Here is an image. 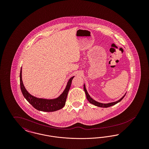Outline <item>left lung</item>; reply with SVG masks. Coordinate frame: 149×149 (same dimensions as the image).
<instances>
[{
  "instance_id": "obj_1",
  "label": "left lung",
  "mask_w": 149,
  "mask_h": 149,
  "mask_svg": "<svg viewBox=\"0 0 149 149\" xmlns=\"http://www.w3.org/2000/svg\"><path fill=\"white\" fill-rule=\"evenodd\" d=\"M84 92H85V94H86V98H87L88 100L89 101V103H91L92 104H94V105L95 106L99 107H103V108H107V107H109L115 105L116 104L118 103V102H120V101H121V100H122V99L125 97V95H126V93L120 99L116 101V102H111V103H99V102H98L95 101V100H94V99H92V98L91 97V96L89 95V94H88V93L86 89L85 84H84Z\"/></svg>"
}]
</instances>
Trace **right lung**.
<instances>
[{
    "instance_id": "1",
    "label": "right lung",
    "mask_w": 149,
    "mask_h": 149,
    "mask_svg": "<svg viewBox=\"0 0 149 149\" xmlns=\"http://www.w3.org/2000/svg\"><path fill=\"white\" fill-rule=\"evenodd\" d=\"M74 77H72L69 79L64 92L56 98L52 99L38 98L32 95L26 89L22 79L21 68L20 72L21 89L24 97L35 109L43 112H54L63 108L65 106L68 94L70 88L71 81Z\"/></svg>"
}]
</instances>
